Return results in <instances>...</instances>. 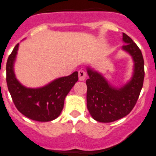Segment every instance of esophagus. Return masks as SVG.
<instances>
[{"label":"esophagus","instance_id":"esophagus-1","mask_svg":"<svg viewBox=\"0 0 156 156\" xmlns=\"http://www.w3.org/2000/svg\"><path fill=\"white\" fill-rule=\"evenodd\" d=\"M87 72L83 70V69H80L78 71V77H79V80L80 81H84L86 79V78H87Z\"/></svg>","mask_w":156,"mask_h":156}]
</instances>
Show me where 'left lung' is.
Masks as SVG:
<instances>
[{"label":"left lung","instance_id":"8db88e82","mask_svg":"<svg viewBox=\"0 0 156 156\" xmlns=\"http://www.w3.org/2000/svg\"><path fill=\"white\" fill-rule=\"evenodd\" d=\"M125 45L122 49L134 61V73L131 81L121 88H115L101 74L87 68V109L94 119L111 122L128 115L136 104L144 79V61L138 45L126 34H122Z\"/></svg>","mask_w":156,"mask_h":156}]
</instances>
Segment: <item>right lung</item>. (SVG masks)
Segmentation results:
<instances>
[{"label": "right lung", "mask_w": 156, "mask_h": 156, "mask_svg": "<svg viewBox=\"0 0 156 156\" xmlns=\"http://www.w3.org/2000/svg\"><path fill=\"white\" fill-rule=\"evenodd\" d=\"M19 44L6 63V82L15 107L22 115L38 122H49L60 115L66 96L78 80V72L55 79L41 88H27L17 81L13 70Z\"/></svg>", "instance_id": "obj_1"}]
</instances>
